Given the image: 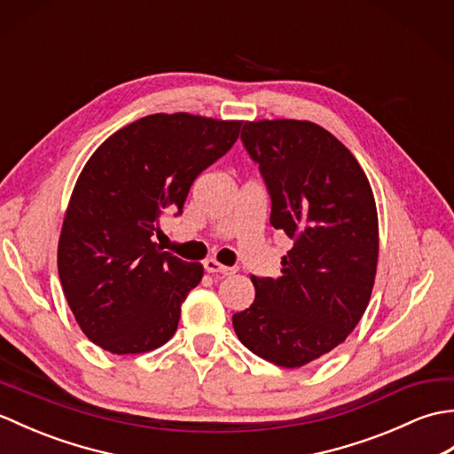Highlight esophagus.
<instances>
[{
    "mask_svg": "<svg viewBox=\"0 0 454 454\" xmlns=\"http://www.w3.org/2000/svg\"><path fill=\"white\" fill-rule=\"evenodd\" d=\"M205 271H207V273H218V275L228 277V275L234 273V269H230V267H226V265H220V263L216 262V259L208 257V259H205Z\"/></svg>",
    "mask_w": 454,
    "mask_h": 454,
    "instance_id": "obj_1",
    "label": "esophagus"
}]
</instances>
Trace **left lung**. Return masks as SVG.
Here are the masks:
<instances>
[{"label": "left lung", "mask_w": 454, "mask_h": 454, "mask_svg": "<svg viewBox=\"0 0 454 454\" xmlns=\"http://www.w3.org/2000/svg\"><path fill=\"white\" fill-rule=\"evenodd\" d=\"M242 142L271 197V226L293 249L281 277H252L255 301L232 324L249 351L296 369L343 343L371 301L374 195L353 153L310 121L246 122Z\"/></svg>", "instance_id": "left-lung-1"}]
</instances>
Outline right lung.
<instances>
[{
    "instance_id": "add662e5",
    "label": "right lung",
    "mask_w": 454,
    "mask_h": 454,
    "mask_svg": "<svg viewBox=\"0 0 454 454\" xmlns=\"http://www.w3.org/2000/svg\"><path fill=\"white\" fill-rule=\"evenodd\" d=\"M242 121L156 113L93 152L67 205L58 275L82 332L101 349L137 355L176 333L181 302L202 278L153 244L160 218L181 215L202 171L234 146Z\"/></svg>"
}]
</instances>
